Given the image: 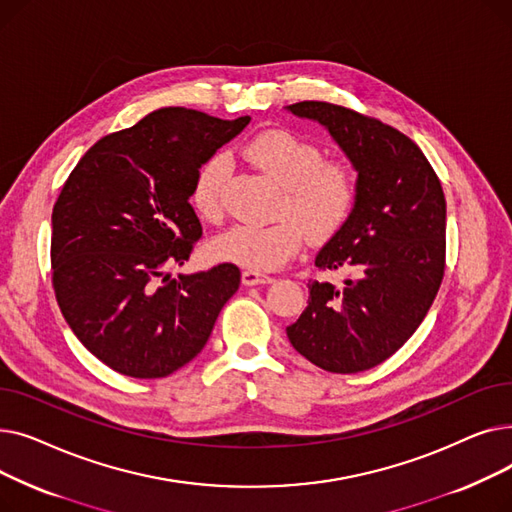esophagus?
Returning a JSON list of instances; mask_svg holds the SVG:
<instances>
[{
    "label": "esophagus",
    "mask_w": 512,
    "mask_h": 512,
    "mask_svg": "<svg viewBox=\"0 0 512 512\" xmlns=\"http://www.w3.org/2000/svg\"><path fill=\"white\" fill-rule=\"evenodd\" d=\"M272 276H267L257 270H245L242 272V284L245 286H257V284H270Z\"/></svg>",
    "instance_id": "34e87169"
}]
</instances>
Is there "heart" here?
<instances>
[{"label": "heart", "mask_w": 512, "mask_h": 512, "mask_svg": "<svg viewBox=\"0 0 512 512\" xmlns=\"http://www.w3.org/2000/svg\"><path fill=\"white\" fill-rule=\"evenodd\" d=\"M245 157L280 188L272 224H236L211 242V253L247 270H276L309 240H328L351 218L357 176L344 159H324L321 149L288 130L259 132L245 145ZM230 174L226 153L211 155L199 168L191 203L203 220L222 215V188Z\"/></svg>", "instance_id": "b5f03b06"}]
</instances>
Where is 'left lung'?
Wrapping results in <instances>:
<instances>
[{"instance_id": "8db88e82", "label": "left lung", "mask_w": 512, "mask_h": 512, "mask_svg": "<svg viewBox=\"0 0 512 512\" xmlns=\"http://www.w3.org/2000/svg\"><path fill=\"white\" fill-rule=\"evenodd\" d=\"M324 126L357 172L351 218L319 249L309 303L286 328L290 344L332 373H359L392 357L432 307L446 255V199L423 151L400 130L328 101L286 105Z\"/></svg>"}]
</instances>
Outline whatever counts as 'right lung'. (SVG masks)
<instances>
[{"mask_svg": "<svg viewBox=\"0 0 512 512\" xmlns=\"http://www.w3.org/2000/svg\"><path fill=\"white\" fill-rule=\"evenodd\" d=\"M251 122L161 107L107 134L76 164L51 213L53 290L74 336L128 378H166L193 361L240 286V270L168 272L201 238L199 168Z\"/></svg>", "mask_w": 512, "mask_h": 512, "instance_id": "1", "label": "right lung"}]
</instances>
